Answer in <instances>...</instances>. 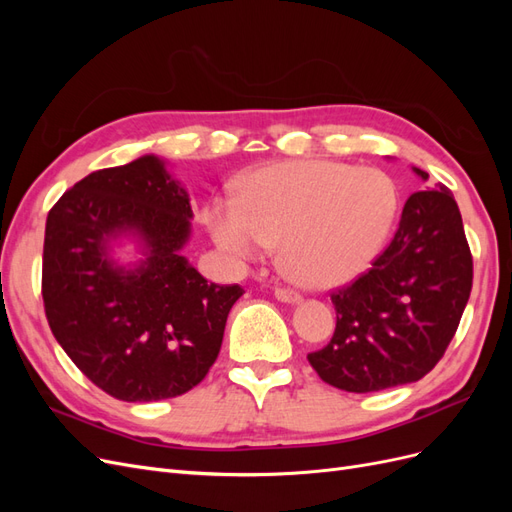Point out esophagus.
I'll list each match as a JSON object with an SVG mask.
<instances>
[{"label": "esophagus", "mask_w": 512, "mask_h": 512, "mask_svg": "<svg viewBox=\"0 0 512 512\" xmlns=\"http://www.w3.org/2000/svg\"><path fill=\"white\" fill-rule=\"evenodd\" d=\"M275 299H280L284 303H297L301 299V294L292 288H275Z\"/></svg>", "instance_id": "obj_1"}]
</instances>
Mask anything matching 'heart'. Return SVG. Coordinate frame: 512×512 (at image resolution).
Listing matches in <instances>:
<instances>
[{
  "label": "heart",
  "mask_w": 512,
  "mask_h": 512,
  "mask_svg": "<svg viewBox=\"0 0 512 512\" xmlns=\"http://www.w3.org/2000/svg\"><path fill=\"white\" fill-rule=\"evenodd\" d=\"M395 213V183L382 170L290 160L252 170L239 181L235 200H213L207 226L222 250L245 260L282 243L292 280L329 288L371 265Z\"/></svg>",
  "instance_id": "1"
}]
</instances>
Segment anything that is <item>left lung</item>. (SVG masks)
Returning <instances> with one entry per match:
<instances>
[{"label": "left lung", "mask_w": 512, "mask_h": 512, "mask_svg": "<svg viewBox=\"0 0 512 512\" xmlns=\"http://www.w3.org/2000/svg\"><path fill=\"white\" fill-rule=\"evenodd\" d=\"M425 181L429 175L414 168ZM472 252L451 190L414 192L391 243L335 288V333L307 354L335 389L374 393L421 380L457 333L472 290Z\"/></svg>", "instance_id": "left-lung-1"}]
</instances>
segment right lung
Wrapping results in <instances>:
<instances>
[{"instance_id":"right-lung-1","label":"right lung","mask_w":512,"mask_h":512,"mask_svg":"<svg viewBox=\"0 0 512 512\" xmlns=\"http://www.w3.org/2000/svg\"><path fill=\"white\" fill-rule=\"evenodd\" d=\"M190 218L188 192L156 156L87 175L46 218V320L72 363L115 399L183 395L218 359L228 312L245 290L209 284L181 256ZM121 229L148 245L134 272L105 258V241Z\"/></svg>"}]
</instances>
